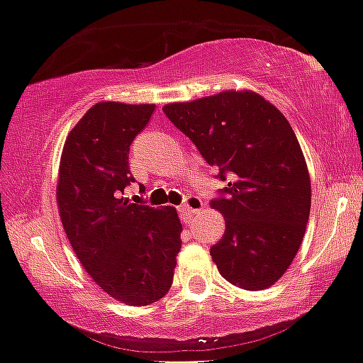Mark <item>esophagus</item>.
Wrapping results in <instances>:
<instances>
[{"instance_id":"1","label":"esophagus","mask_w":363,"mask_h":363,"mask_svg":"<svg viewBox=\"0 0 363 363\" xmlns=\"http://www.w3.org/2000/svg\"><path fill=\"white\" fill-rule=\"evenodd\" d=\"M203 208V202L199 199V196H188L184 200V203L179 207V212H181V218L184 219V223H189L195 214H199L200 211Z\"/></svg>"}]
</instances>
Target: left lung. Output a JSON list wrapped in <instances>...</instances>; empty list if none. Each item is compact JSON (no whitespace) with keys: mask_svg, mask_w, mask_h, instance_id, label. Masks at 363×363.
<instances>
[{"mask_svg":"<svg viewBox=\"0 0 363 363\" xmlns=\"http://www.w3.org/2000/svg\"><path fill=\"white\" fill-rule=\"evenodd\" d=\"M228 186L211 202L225 233L211 247L219 274L242 290H265L296 256L311 211V179L283 112L252 91L163 107Z\"/></svg>","mask_w":363,"mask_h":363,"instance_id":"8db88e82","label":"left lung"}]
</instances>
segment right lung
<instances>
[{"mask_svg": "<svg viewBox=\"0 0 363 363\" xmlns=\"http://www.w3.org/2000/svg\"><path fill=\"white\" fill-rule=\"evenodd\" d=\"M156 105L100 101L69 131L56 199L67 237L91 279L128 306L163 298L174 281L182 225L175 207L124 196L130 145Z\"/></svg>", "mask_w": 363, "mask_h": 363, "instance_id": "add662e5", "label": "right lung"}]
</instances>
